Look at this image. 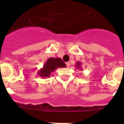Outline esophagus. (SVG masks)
<instances>
[{
    "mask_svg": "<svg viewBox=\"0 0 124 124\" xmlns=\"http://www.w3.org/2000/svg\"><path fill=\"white\" fill-rule=\"evenodd\" d=\"M66 66H67L68 68H70V62H66Z\"/></svg>",
    "mask_w": 124,
    "mask_h": 124,
    "instance_id": "1",
    "label": "esophagus"
}]
</instances>
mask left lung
I'll use <instances>...</instances> for the list:
<instances>
[{
    "mask_svg": "<svg viewBox=\"0 0 124 124\" xmlns=\"http://www.w3.org/2000/svg\"><path fill=\"white\" fill-rule=\"evenodd\" d=\"M80 66H81V63L79 62H78L77 63V64H76V68H77V69H80L81 70V68H80Z\"/></svg>",
    "mask_w": 124,
    "mask_h": 124,
    "instance_id": "1",
    "label": "left lung"
}]
</instances>
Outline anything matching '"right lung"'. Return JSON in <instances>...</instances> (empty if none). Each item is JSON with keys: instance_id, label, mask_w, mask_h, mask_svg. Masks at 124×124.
Wrapping results in <instances>:
<instances>
[{"instance_id": "add662e5", "label": "right lung", "mask_w": 124, "mask_h": 124, "mask_svg": "<svg viewBox=\"0 0 124 124\" xmlns=\"http://www.w3.org/2000/svg\"><path fill=\"white\" fill-rule=\"evenodd\" d=\"M66 64L60 58H49L45 63L43 68L38 72L41 77H49L51 73L56 68H66Z\"/></svg>"}]
</instances>
